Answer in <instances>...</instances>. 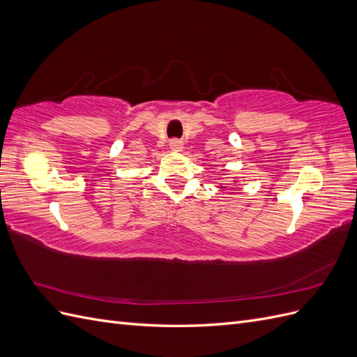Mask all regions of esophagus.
Instances as JSON below:
<instances>
[{"label":"esophagus","mask_w":357,"mask_h":357,"mask_svg":"<svg viewBox=\"0 0 357 357\" xmlns=\"http://www.w3.org/2000/svg\"><path fill=\"white\" fill-rule=\"evenodd\" d=\"M169 149L172 150V152H181V150H183V143L180 142V139H177V138L171 139V142H169Z\"/></svg>","instance_id":"obj_1"}]
</instances>
